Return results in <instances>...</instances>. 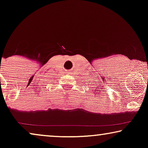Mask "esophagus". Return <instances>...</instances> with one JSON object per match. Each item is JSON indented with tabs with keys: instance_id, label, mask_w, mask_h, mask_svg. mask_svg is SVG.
I'll return each instance as SVG.
<instances>
[{
	"instance_id": "34e87169",
	"label": "esophagus",
	"mask_w": 148,
	"mask_h": 148,
	"mask_svg": "<svg viewBox=\"0 0 148 148\" xmlns=\"http://www.w3.org/2000/svg\"><path fill=\"white\" fill-rule=\"evenodd\" d=\"M66 73H70V71H66Z\"/></svg>"
}]
</instances>
